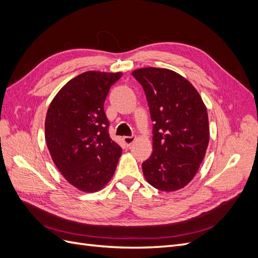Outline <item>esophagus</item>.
Wrapping results in <instances>:
<instances>
[{
	"label": "esophagus",
	"mask_w": 258,
	"mask_h": 258,
	"mask_svg": "<svg viewBox=\"0 0 258 258\" xmlns=\"http://www.w3.org/2000/svg\"><path fill=\"white\" fill-rule=\"evenodd\" d=\"M123 143L126 144L127 146H130L132 143L136 141V136H131V137H123L122 138Z\"/></svg>",
	"instance_id": "obj_1"
}]
</instances>
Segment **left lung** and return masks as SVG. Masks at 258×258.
I'll return each mask as SVG.
<instances>
[{
  "label": "left lung",
  "instance_id": "8db88e82",
  "mask_svg": "<svg viewBox=\"0 0 258 258\" xmlns=\"http://www.w3.org/2000/svg\"><path fill=\"white\" fill-rule=\"evenodd\" d=\"M143 86L153 124V153L142 163L148 184L162 191L183 188L196 175L210 139L207 107L189 81L169 69L131 73Z\"/></svg>",
  "mask_w": 258,
  "mask_h": 258
}]
</instances>
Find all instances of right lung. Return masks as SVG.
<instances>
[{
	"label": "right lung",
	"mask_w": 258,
	"mask_h": 258,
	"mask_svg": "<svg viewBox=\"0 0 258 258\" xmlns=\"http://www.w3.org/2000/svg\"><path fill=\"white\" fill-rule=\"evenodd\" d=\"M121 72L88 71L62 87L49 104L45 139L51 159L67 181L96 192L111 181L121 155L108 135L104 101Z\"/></svg>",
	"instance_id": "obj_1"
}]
</instances>
